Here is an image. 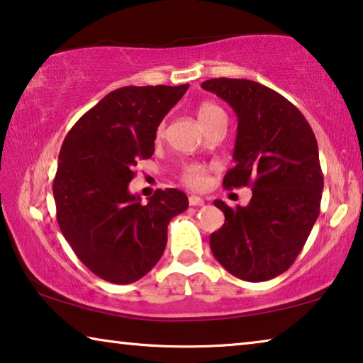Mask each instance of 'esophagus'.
Masks as SVG:
<instances>
[{"mask_svg":"<svg viewBox=\"0 0 363 363\" xmlns=\"http://www.w3.org/2000/svg\"><path fill=\"white\" fill-rule=\"evenodd\" d=\"M189 205H192V207H200V205H203V199L199 196H191L189 197Z\"/></svg>","mask_w":363,"mask_h":363,"instance_id":"34e87169","label":"esophagus"}]
</instances>
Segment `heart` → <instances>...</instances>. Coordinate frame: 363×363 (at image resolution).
Returning <instances> with one entry per match:
<instances>
[{"instance_id":"b5f03b06","label":"heart","mask_w":363,"mask_h":363,"mask_svg":"<svg viewBox=\"0 0 363 363\" xmlns=\"http://www.w3.org/2000/svg\"><path fill=\"white\" fill-rule=\"evenodd\" d=\"M218 113H225L221 111V107H218L216 104H212V102H203V104L199 106L197 109V117L200 123L208 122L210 118L218 116ZM164 137V123H161L156 130V138H163ZM182 181L186 186L192 187V189H199L202 187L205 184V169L203 166L200 164H189L186 169H184V174H182Z\"/></svg>"}]
</instances>
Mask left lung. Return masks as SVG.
Listing matches in <instances>:
<instances>
[{
  "label": "left lung",
  "mask_w": 363,
  "mask_h": 363,
  "mask_svg": "<svg viewBox=\"0 0 363 363\" xmlns=\"http://www.w3.org/2000/svg\"><path fill=\"white\" fill-rule=\"evenodd\" d=\"M202 88L238 117L235 166L223 186L252 187L246 207L215 200L225 223L210 236V247L235 277L270 280L294 264L320 215L324 179L316 137L290 101L261 83L213 78Z\"/></svg>",
  "instance_id": "8db88e82"
}]
</instances>
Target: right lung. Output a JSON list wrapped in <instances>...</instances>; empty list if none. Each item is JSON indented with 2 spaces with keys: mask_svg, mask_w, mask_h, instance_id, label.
Masks as SVG:
<instances>
[{
  "mask_svg": "<svg viewBox=\"0 0 363 363\" xmlns=\"http://www.w3.org/2000/svg\"><path fill=\"white\" fill-rule=\"evenodd\" d=\"M189 88L125 86L97 102L69 130L53 181L65 240L97 277L125 285L156 266L171 218L189 207L177 189L155 192L148 203L130 194L140 160L155 153L156 130Z\"/></svg>",
  "mask_w": 363,
  "mask_h": 363,
  "instance_id": "1",
  "label": "right lung"
}]
</instances>
